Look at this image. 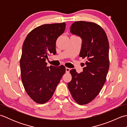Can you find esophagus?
<instances>
[{
  "label": "esophagus",
  "instance_id": "34e87169",
  "mask_svg": "<svg viewBox=\"0 0 127 127\" xmlns=\"http://www.w3.org/2000/svg\"><path fill=\"white\" fill-rule=\"evenodd\" d=\"M70 68H65L66 72H69L70 71Z\"/></svg>",
  "mask_w": 127,
  "mask_h": 127
}]
</instances>
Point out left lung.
Listing matches in <instances>:
<instances>
[{"label": "left lung", "mask_w": 127, "mask_h": 127, "mask_svg": "<svg viewBox=\"0 0 127 127\" xmlns=\"http://www.w3.org/2000/svg\"><path fill=\"white\" fill-rule=\"evenodd\" d=\"M70 32L81 38L79 56L87 60L81 73L75 69L70 71L72 80L68 87L74 100L85 105L98 95L106 81L109 69V41L104 29L95 23L75 22Z\"/></svg>", "instance_id": "obj_1"}]
</instances>
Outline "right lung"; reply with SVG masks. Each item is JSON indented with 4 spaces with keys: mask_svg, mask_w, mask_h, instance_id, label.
<instances>
[{
    "mask_svg": "<svg viewBox=\"0 0 127 127\" xmlns=\"http://www.w3.org/2000/svg\"><path fill=\"white\" fill-rule=\"evenodd\" d=\"M65 23L47 24L34 29L24 41L20 59L21 79L27 93L38 104L52 98L65 72V67L47 66L46 59L55 54L56 42L64 33Z\"/></svg>",
    "mask_w": 127,
    "mask_h": 127,
    "instance_id": "obj_1",
    "label": "right lung"
}]
</instances>
